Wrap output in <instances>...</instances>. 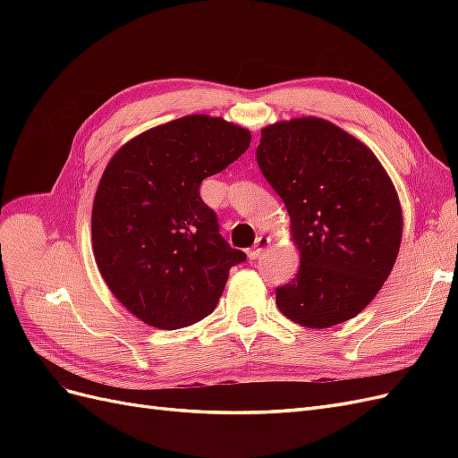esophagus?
Here are the masks:
<instances>
[{"label": "esophagus", "mask_w": 458, "mask_h": 458, "mask_svg": "<svg viewBox=\"0 0 458 458\" xmlns=\"http://www.w3.org/2000/svg\"><path fill=\"white\" fill-rule=\"evenodd\" d=\"M269 244H271V239H269V237H263V234H259V237H258L256 242H254V246L250 248V250H248V258H250V259H258L263 252L267 250Z\"/></svg>", "instance_id": "34e87169"}]
</instances>
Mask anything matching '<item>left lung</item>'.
Instances as JSON below:
<instances>
[{
  "label": "left lung",
  "instance_id": "left-lung-1",
  "mask_svg": "<svg viewBox=\"0 0 458 458\" xmlns=\"http://www.w3.org/2000/svg\"><path fill=\"white\" fill-rule=\"evenodd\" d=\"M261 174L286 206L300 269L276 308L301 327L350 321L390 276L403 237L397 191L377 155L317 116L261 128Z\"/></svg>",
  "mask_w": 458,
  "mask_h": 458
}]
</instances>
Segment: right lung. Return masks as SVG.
I'll list each match as a JSON object with an SVG mask.
<instances>
[{"label": "right lung", "mask_w": 458, "mask_h": 458, "mask_svg": "<svg viewBox=\"0 0 458 458\" xmlns=\"http://www.w3.org/2000/svg\"><path fill=\"white\" fill-rule=\"evenodd\" d=\"M250 130L210 114L150 128L110 158L91 210V246L110 293L145 325L174 330L210 315L246 259L200 199L206 177L250 147Z\"/></svg>", "instance_id": "right-lung-1"}]
</instances>
